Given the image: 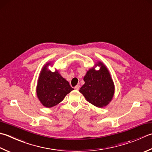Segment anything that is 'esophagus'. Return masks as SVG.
<instances>
[{
	"instance_id": "obj_1",
	"label": "esophagus",
	"mask_w": 152,
	"mask_h": 152,
	"mask_svg": "<svg viewBox=\"0 0 152 152\" xmlns=\"http://www.w3.org/2000/svg\"><path fill=\"white\" fill-rule=\"evenodd\" d=\"M80 88V86L79 85H77V86H75V87H74V89H75L76 90H79Z\"/></svg>"
}]
</instances>
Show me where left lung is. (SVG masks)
<instances>
[{
    "label": "left lung",
    "instance_id": "obj_1",
    "mask_svg": "<svg viewBox=\"0 0 152 152\" xmlns=\"http://www.w3.org/2000/svg\"><path fill=\"white\" fill-rule=\"evenodd\" d=\"M96 66H100L99 70L95 67L90 68L84 76L85 84L80 89L86 100L97 107H103L108 105L115 93L113 81L107 67L102 62Z\"/></svg>",
    "mask_w": 152,
    "mask_h": 152
}]
</instances>
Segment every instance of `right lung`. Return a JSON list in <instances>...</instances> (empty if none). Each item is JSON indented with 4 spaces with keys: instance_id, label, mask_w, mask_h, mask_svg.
Segmentation results:
<instances>
[{
    "instance_id": "add662e5",
    "label": "right lung",
    "mask_w": 152,
    "mask_h": 152,
    "mask_svg": "<svg viewBox=\"0 0 152 152\" xmlns=\"http://www.w3.org/2000/svg\"><path fill=\"white\" fill-rule=\"evenodd\" d=\"M43 67L39 76L36 88L37 96L41 104L47 108L52 107L61 103L68 94L73 90L68 81L62 78L58 70L53 72L47 66ZM51 65V64H50Z\"/></svg>"
}]
</instances>
